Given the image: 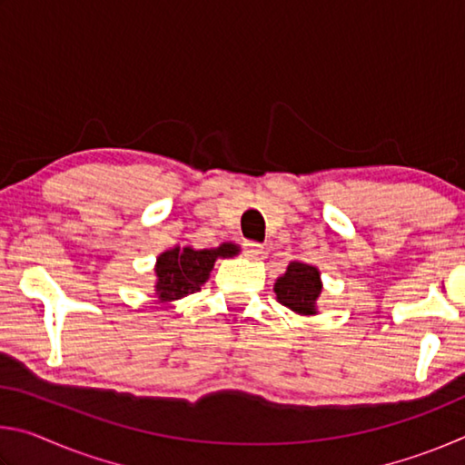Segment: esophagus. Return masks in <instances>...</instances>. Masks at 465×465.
Instances as JSON below:
<instances>
[{
  "label": "esophagus",
  "mask_w": 465,
  "mask_h": 465,
  "mask_svg": "<svg viewBox=\"0 0 465 465\" xmlns=\"http://www.w3.org/2000/svg\"><path fill=\"white\" fill-rule=\"evenodd\" d=\"M243 250H246V254L250 258H258L262 254L264 246H262V243H258V242H246V243H243Z\"/></svg>",
  "instance_id": "1"
}]
</instances>
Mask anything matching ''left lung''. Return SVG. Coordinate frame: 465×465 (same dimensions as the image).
Segmentation results:
<instances>
[{
	"mask_svg": "<svg viewBox=\"0 0 465 465\" xmlns=\"http://www.w3.org/2000/svg\"><path fill=\"white\" fill-rule=\"evenodd\" d=\"M322 274L313 264L291 261L287 271L274 281L277 302L299 316H316L318 299L322 293Z\"/></svg>",
	"mask_w": 465,
	"mask_h": 465,
	"instance_id": "8db88e82",
	"label": "left lung"
}]
</instances>
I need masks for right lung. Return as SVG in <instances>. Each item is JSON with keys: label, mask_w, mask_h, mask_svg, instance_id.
Wrapping results in <instances>:
<instances>
[{"label": "right lung", "mask_w": 465, "mask_h": 465, "mask_svg": "<svg viewBox=\"0 0 465 465\" xmlns=\"http://www.w3.org/2000/svg\"><path fill=\"white\" fill-rule=\"evenodd\" d=\"M240 254V246L223 242L217 248L196 250L193 246H174L162 252L155 261V303H170L201 291L209 281L217 258H233Z\"/></svg>", "instance_id": "right-lung-1"}]
</instances>
